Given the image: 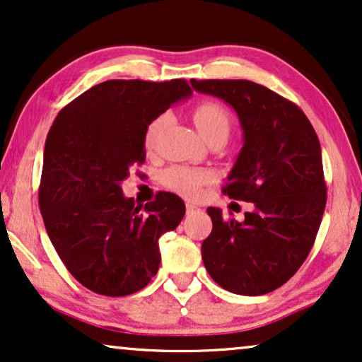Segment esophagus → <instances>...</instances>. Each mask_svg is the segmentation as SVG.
Returning <instances> with one entry per match:
<instances>
[{
  "label": "esophagus",
  "mask_w": 362,
  "mask_h": 362,
  "mask_svg": "<svg viewBox=\"0 0 362 362\" xmlns=\"http://www.w3.org/2000/svg\"><path fill=\"white\" fill-rule=\"evenodd\" d=\"M186 211H187V214H192V212L199 211V207H197L196 204H192V202H187V204H186Z\"/></svg>",
  "instance_id": "34e87169"
}]
</instances>
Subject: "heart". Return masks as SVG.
<instances>
[{
    "mask_svg": "<svg viewBox=\"0 0 362 362\" xmlns=\"http://www.w3.org/2000/svg\"><path fill=\"white\" fill-rule=\"evenodd\" d=\"M192 120H194L197 130L206 140H209L214 135H229L232 127V117L227 108L219 102L206 100L197 103L192 110ZM165 125V118L160 117L153 120L148 125L145 132V146H155ZM212 180L211 171L197 170V168H186V166H171L170 170L165 171L163 181L170 187L171 191L177 192L180 196H185L187 199H194L201 194L202 187Z\"/></svg>",
    "mask_w": 362,
    "mask_h": 362,
    "instance_id": "obj_1",
    "label": "heart"
}]
</instances>
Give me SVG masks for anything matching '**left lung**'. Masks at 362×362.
I'll return each instance as SVG.
<instances>
[{"mask_svg": "<svg viewBox=\"0 0 362 362\" xmlns=\"http://www.w3.org/2000/svg\"><path fill=\"white\" fill-rule=\"evenodd\" d=\"M191 86L239 115L244 146L222 191L255 206L244 222L207 207L212 230L202 262L227 291L270 293L296 274L318 234L326 206L320 140L298 105L260 83L191 78Z\"/></svg>", "mask_w": 362, "mask_h": 362, "instance_id": "left-lung-1", "label": "left lung"}]
</instances>
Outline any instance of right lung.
Listing matches in <instances>:
<instances>
[{"label": "right lung", "mask_w": 362, "mask_h": 362, "mask_svg": "<svg viewBox=\"0 0 362 362\" xmlns=\"http://www.w3.org/2000/svg\"><path fill=\"white\" fill-rule=\"evenodd\" d=\"M191 92L185 78L102 82L67 103L47 133L39 209L64 265L93 293L132 295L160 269L158 240L180 224L185 202L160 192L141 211L120 185L145 163L148 125Z\"/></svg>", "instance_id": "obj_1"}]
</instances>
